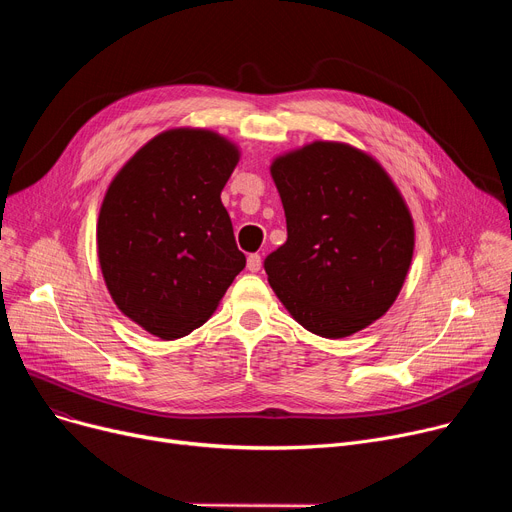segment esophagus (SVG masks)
<instances>
[{"label": "esophagus", "instance_id": "obj_1", "mask_svg": "<svg viewBox=\"0 0 512 512\" xmlns=\"http://www.w3.org/2000/svg\"><path fill=\"white\" fill-rule=\"evenodd\" d=\"M247 270L249 272H259L261 270V255L253 253L247 257Z\"/></svg>", "mask_w": 512, "mask_h": 512}]
</instances>
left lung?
Instances as JSON below:
<instances>
[{"mask_svg": "<svg viewBox=\"0 0 512 512\" xmlns=\"http://www.w3.org/2000/svg\"><path fill=\"white\" fill-rule=\"evenodd\" d=\"M288 238L265 259L267 282L294 321L346 338L386 315L415 251L411 209L371 153L313 141L272 159Z\"/></svg>", "mask_w": 512, "mask_h": 512, "instance_id": "8db88e82", "label": "left lung"}]
</instances>
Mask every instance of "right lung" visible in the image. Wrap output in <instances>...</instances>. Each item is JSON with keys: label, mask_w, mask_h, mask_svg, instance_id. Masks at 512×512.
<instances>
[{"label": "right lung", "mask_w": 512, "mask_h": 512, "mask_svg": "<svg viewBox=\"0 0 512 512\" xmlns=\"http://www.w3.org/2000/svg\"><path fill=\"white\" fill-rule=\"evenodd\" d=\"M240 147L209 128L155 134L112 178L97 218L116 307L161 340L201 328L245 270L220 199Z\"/></svg>", "instance_id": "add662e5"}]
</instances>
